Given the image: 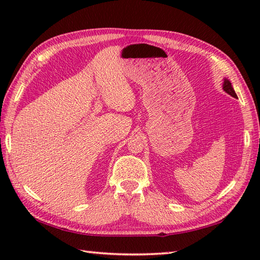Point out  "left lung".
<instances>
[{
    "mask_svg": "<svg viewBox=\"0 0 260 260\" xmlns=\"http://www.w3.org/2000/svg\"><path fill=\"white\" fill-rule=\"evenodd\" d=\"M222 89H223L225 92H227V93H229L230 96H233V97L237 98V95H236V92H235V90H234V88H233V86H231V82H230L228 79L224 78L223 85H222Z\"/></svg>",
    "mask_w": 260,
    "mask_h": 260,
    "instance_id": "8db88e82",
    "label": "left lung"
}]
</instances>
